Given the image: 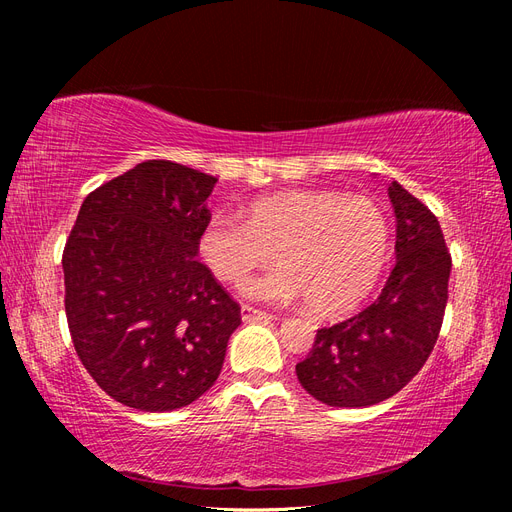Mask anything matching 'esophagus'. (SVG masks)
<instances>
[{"label":"esophagus","mask_w":512,"mask_h":512,"mask_svg":"<svg viewBox=\"0 0 512 512\" xmlns=\"http://www.w3.org/2000/svg\"><path fill=\"white\" fill-rule=\"evenodd\" d=\"M241 318H243V322H262V320H273V316H271V314L262 312V309L252 307V305H241Z\"/></svg>","instance_id":"34e87169"}]
</instances>
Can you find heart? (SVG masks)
Returning <instances> with one entry per match:
<instances>
[{
  "label": "heart",
  "mask_w": 512,
  "mask_h": 512,
  "mask_svg": "<svg viewBox=\"0 0 512 512\" xmlns=\"http://www.w3.org/2000/svg\"><path fill=\"white\" fill-rule=\"evenodd\" d=\"M389 247V220L374 200L335 190L258 198L245 220L218 215L198 237L200 260L232 286L277 256L282 265L247 282V297L280 305L307 299L320 316L359 305L376 286Z\"/></svg>",
  "instance_id": "b5f03b06"
}]
</instances>
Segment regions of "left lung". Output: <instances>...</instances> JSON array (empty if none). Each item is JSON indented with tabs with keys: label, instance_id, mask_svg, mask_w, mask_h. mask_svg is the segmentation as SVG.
Listing matches in <instances>:
<instances>
[{
	"label": "left lung",
	"instance_id": "left-lung-1",
	"mask_svg": "<svg viewBox=\"0 0 512 512\" xmlns=\"http://www.w3.org/2000/svg\"><path fill=\"white\" fill-rule=\"evenodd\" d=\"M397 262L374 303L322 327L301 363L303 389L327 406L365 408L393 397L421 371L438 342L453 260L421 200L389 185Z\"/></svg>",
	"mask_w": 512,
	"mask_h": 512
}]
</instances>
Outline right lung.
<instances>
[{
	"label": "right lung",
	"mask_w": 512,
	"mask_h": 512,
	"mask_svg": "<svg viewBox=\"0 0 512 512\" xmlns=\"http://www.w3.org/2000/svg\"><path fill=\"white\" fill-rule=\"evenodd\" d=\"M215 177L136 164L91 192L61 256L72 344L123 406L168 412L218 380L241 305L200 262Z\"/></svg>",
	"instance_id": "right-lung-1"
}]
</instances>
